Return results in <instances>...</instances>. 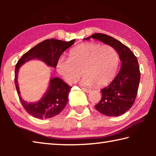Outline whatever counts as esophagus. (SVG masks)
Returning <instances> with one entry per match:
<instances>
[{
    "mask_svg": "<svg viewBox=\"0 0 156 156\" xmlns=\"http://www.w3.org/2000/svg\"><path fill=\"white\" fill-rule=\"evenodd\" d=\"M82 90H83L84 92H87V93H89V92L90 91V90H89V89H86V88H82Z\"/></svg>",
    "mask_w": 156,
    "mask_h": 156,
    "instance_id": "34e87169",
    "label": "esophagus"
}]
</instances>
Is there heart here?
<instances>
[{"label":"heart","mask_w":156,"mask_h":156,"mask_svg":"<svg viewBox=\"0 0 156 156\" xmlns=\"http://www.w3.org/2000/svg\"><path fill=\"white\" fill-rule=\"evenodd\" d=\"M69 56L60 57L56 63L58 73L69 84L76 83L83 72V85H106L115 77L119 66L118 53L109 45L80 44L71 49Z\"/></svg>","instance_id":"b5f03b06"}]
</instances>
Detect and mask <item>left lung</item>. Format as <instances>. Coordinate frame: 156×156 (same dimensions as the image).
I'll list each match as a JSON object with an SVG mask.
<instances>
[{
    "label": "left lung",
    "mask_w": 156,
    "mask_h": 156,
    "mask_svg": "<svg viewBox=\"0 0 156 156\" xmlns=\"http://www.w3.org/2000/svg\"><path fill=\"white\" fill-rule=\"evenodd\" d=\"M91 38L113 47L122 62L120 72L114 80L100 90L102 98L95 108L105 115H121L132 107L138 94L140 80L138 59L128 47L112 36L98 33L84 39L89 40Z\"/></svg>",
    "instance_id": "obj_1"
}]
</instances>
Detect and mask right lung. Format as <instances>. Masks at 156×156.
I'll use <instances>...</instances> for the list:
<instances>
[{"instance_id": "add662e5", "label": "right lung", "mask_w": 156, "mask_h": 156, "mask_svg": "<svg viewBox=\"0 0 156 156\" xmlns=\"http://www.w3.org/2000/svg\"><path fill=\"white\" fill-rule=\"evenodd\" d=\"M75 41L66 42L54 38L47 39L23 54L16 65L15 84L18 97L26 112L34 118L47 119L59 114L67 104L68 96L72 87L68 85L60 78H52L44 96L38 102L28 103L21 98L18 85V73L20 67L29 60L38 59L48 66L56 68L60 56L66 49L74 44Z\"/></svg>"}]
</instances>
